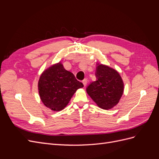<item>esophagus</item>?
Instances as JSON below:
<instances>
[{
  "label": "esophagus",
  "mask_w": 159,
  "mask_h": 159,
  "mask_svg": "<svg viewBox=\"0 0 159 159\" xmlns=\"http://www.w3.org/2000/svg\"><path fill=\"white\" fill-rule=\"evenodd\" d=\"M82 83L84 85V86H86V85H87V84H88V80L87 79H84L82 81Z\"/></svg>",
  "instance_id": "1"
}]
</instances>
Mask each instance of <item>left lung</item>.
<instances>
[{
    "instance_id": "8db88e82",
    "label": "left lung",
    "mask_w": 159,
    "mask_h": 159,
    "mask_svg": "<svg viewBox=\"0 0 159 159\" xmlns=\"http://www.w3.org/2000/svg\"><path fill=\"white\" fill-rule=\"evenodd\" d=\"M96 81L86 88L88 94L98 106L110 109L116 105L123 93L124 84L118 72L109 66L99 64L95 71Z\"/></svg>"
}]
</instances>
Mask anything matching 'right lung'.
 Segmentation results:
<instances>
[{"mask_svg":"<svg viewBox=\"0 0 159 159\" xmlns=\"http://www.w3.org/2000/svg\"><path fill=\"white\" fill-rule=\"evenodd\" d=\"M83 87L84 84L65 70L60 62L44 71L38 81L42 103L54 111L64 109L77 89Z\"/></svg>","mask_w":159,"mask_h":159,"instance_id":"add662e5","label":"right lung"}]
</instances>
